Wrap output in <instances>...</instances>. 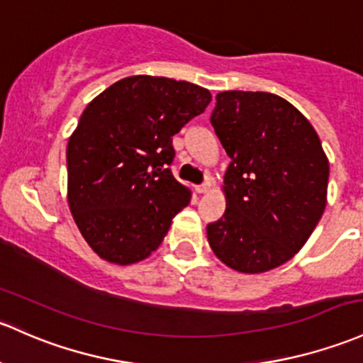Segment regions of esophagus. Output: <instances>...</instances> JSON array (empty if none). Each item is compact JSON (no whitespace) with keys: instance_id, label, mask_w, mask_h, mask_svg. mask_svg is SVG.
<instances>
[{"instance_id":"34e87169","label":"esophagus","mask_w":363,"mask_h":363,"mask_svg":"<svg viewBox=\"0 0 363 363\" xmlns=\"http://www.w3.org/2000/svg\"><path fill=\"white\" fill-rule=\"evenodd\" d=\"M211 189H212V182L207 181V182H203L201 186H198L196 191L200 194H207V193H211Z\"/></svg>"}]
</instances>
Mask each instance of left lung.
I'll return each instance as SVG.
<instances>
[{"label":"left lung","mask_w":363,"mask_h":363,"mask_svg":"<svg viewBox=\"0 0 363 363\" xmlns=\"http://www.w3.org/2000/svg\"><path fill=\"white\" fill-rule=\"evenodd\" d=\"M211 123L231 158L226 212L207 226L213 254L240 273L285 264L327 205L329 160L304 114L280 95L230 90L216 95Z\"/></svg>","instance_id":"1"}]
</instances>
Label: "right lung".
<instances>
[{
	"label": "right lung",
	"instance_id": "add662e5",
	"mask_svg": "<svg viewBox=\"0 0 363 363\" xmlns=\"http://www.w3.org/2000/svg\"><path fill=\"white\" fill-rule=\"evenodd\" d=\"M211 101L194 83L137 74L86 106L67 143V203L99 257L128 266L162 245L191 201L169 169L172 135Z\"/></svg>",
	"mask_w": 363,
	"mask_h": 363
}]
</instances>
